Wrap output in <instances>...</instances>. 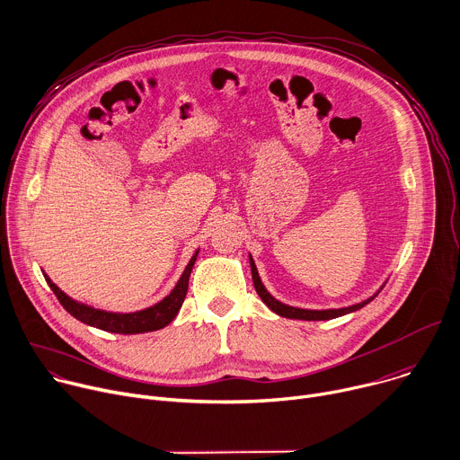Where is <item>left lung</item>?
Listing matches in <instances>:
<instances>
[{"label":"left lung","mask_w":460,"mask_h":460,"mask_svg":"<svg viewBox=\"0 0 460 460\" xmlns=\"http://www.w3.org/2000/svg\"><path fill=\"white\" fill-rule=\"evenodd\" d=\"M250 266H252V279H253L255 292L259 294V297L262 299V303H264L271 312H275V314L281 315V317H288V319H301V321H328V319H335V317L346 315V314H349V312H355V310L366 306L370 301H374V299L377 297V294H379V292H377V294L372 296L370 299H366V301H362V303H358V305H353V306H348V308H339V310H303V308H294V306H288V305L279 303L278 299H273V297L266 292V288L262 287V283H261V279H259V273H257V268H255V262H253L252 257H250Z\"/></svg>","instance_id":"1"}]
</instances>
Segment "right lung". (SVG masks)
<instances>
[{"instance_id": "obj_1", "label": "right lung", "mask_w": 460, "mask_h": 460, "mask_svg": "<svg viewBox=\"0 0 460 460\" xmlns=\"http://www.w3.org/2000/svg\"><path fill=\"white\" fill-rule=\"evenodd\" d=\"M196 252L190 259V262L187 264L185 271H182L181 279L177 281L175 288L170 292V296H166L161 303L141 310V312H134V314H112V312H103V310H96L92 306L81 305L74 299H70L65 292H61L52 281L49 275H45V279L50 287V290L54 292V296L58 297V301L61 303V306L77 321L94 326L111 333H145V332H154V330H161L166 324H170L173 321V317L177 315L182 301L187 297L189 292V278L190 271L194 268V262L198 259Z\"/></svg>"}]
</instances>
